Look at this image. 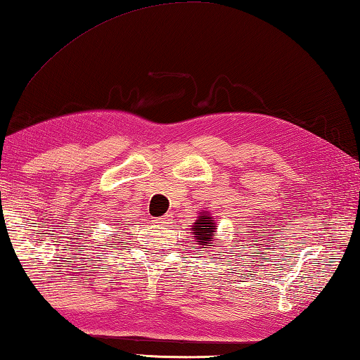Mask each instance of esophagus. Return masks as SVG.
<instances>
[{
    "mask_svg": "<svg viewBox=\"0 0 360 360\" xmlns=\"http://www.w3.org/2000/svg\"><path fill=\"white\" fill-rule=\"evenodd\" d=\"M169 220H172V214H165V215H163V217L159 219L158 224H160V225H168Z\"/></svg>",
    "mask_w": 360,
    "mask_h": 360,
    "instance_id": "esophagus-1",
    "label": "esophagus"
}]
</instances>
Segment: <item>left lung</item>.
<instances>
[{"label": "left lung", "instance_id": "left-lung-1", "mask_svg": "<svg viewBox=\"0 0 360 360\" xmlns=\"http://www.w3.org/2000/svg\"><path fill=\"white\" fill-rule=\"evenodd\" d=\"M191 231L195 239L193 244H197L198 248H201V252H207L212 244H217V239H215V236H217V224L212 219L211 212L201 211L198 219L193 221Z\"/></svg>", "mask_w": 360, "mask_h": 360}]
</instances>
